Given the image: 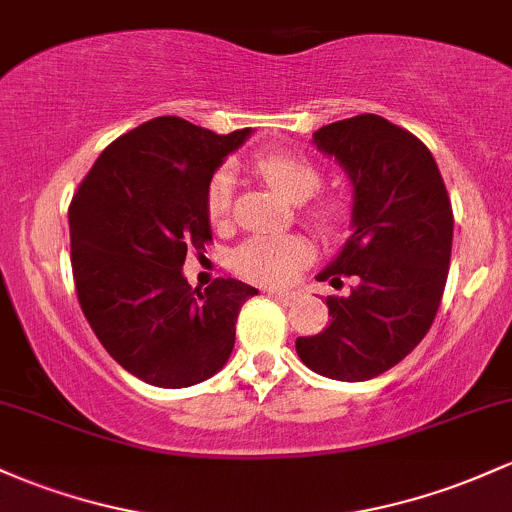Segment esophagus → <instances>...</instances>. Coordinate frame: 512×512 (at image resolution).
Returning <instances> with one entry per match:
<instances>
[{
	"mask_svg": "<svg viewBox=\"0 0 512 512\" xmlns=\"http://www.w3.org/2000/svg\"><path fill=\"white\" fill-rule=\"evenodd\" d=\"M269 296H272L274 301L284 303V306H289V303L296 299V294H291V291H277V289H272V291H269Z\"/></svg>",
	"mask_w": 512,
	"mask_h": 512,
	"instance_id": "34e87169",
	"label": "esophagus"
}]
</instances>
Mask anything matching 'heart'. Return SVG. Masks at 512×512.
I'll use <instances>...</instances> for the list:
<instances>
[{"label":"heart","mask_w":512,"mask_h":512,"mask_svg":"<svg viewBox=\"0 0 512 512\" xmlns=\"http://www.w3.org/2000/svg\"><path fill=\"white\" fill-rule=\"evenodd\" d=\"M252 170L279 189L286 199L306 201L318 192L320 170L308 157L294 150H265L255 155ZM233 201V177L226 170L216 172L206 187V216L221 226ZM303 218L318 233H335L345 221V204L338 196H320L303 209ZM311 260V247L299 235H252L233 252L235 272L260 284H286Z\"/></svg>","instance_id":"heart-1"}]
</instances>
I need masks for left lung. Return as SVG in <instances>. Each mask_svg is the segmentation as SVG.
Listing matches in <instances>:
<instances>
[{
	"label": "left lung",
	"instance_id": "1",
	"mask_svg": "<svg viewBox=\"0 0 512 512\" xmlns=\"http://www.w3.org/2000/svg\"><path fill=\"white\" fill-rule=\"evenodd\" d=\"M313 140L355 187V233L318 279L357 284L350 296L325 299L330 325L296 340V352L328 379L367 381L411 355L437 316L452 257V204L428 145L381 116L328 123Z\"/></svg>",
	"mask_w": 512,
	"mask_h": 512
}]
</instances>
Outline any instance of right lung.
<instances>
[{"label": "right lung", "instance_id": "obj_1", "mask_svg": "<svg viewBox=\"0 0 512 512\" xmlns=\"http://www.w3.org/2000/svg\"><path fill=\"white\" fill-rule=\"evenodd\" d=\"M250 136L206 131L179 116L116 138L70 201V262L77 299L104 350L126 372L162 389L209 379L228 362L243 303L238 279L192 289L187 250H206V187Z\"/></svg>", "mask_w": 512, "mask_h": 512}]
</instances>
